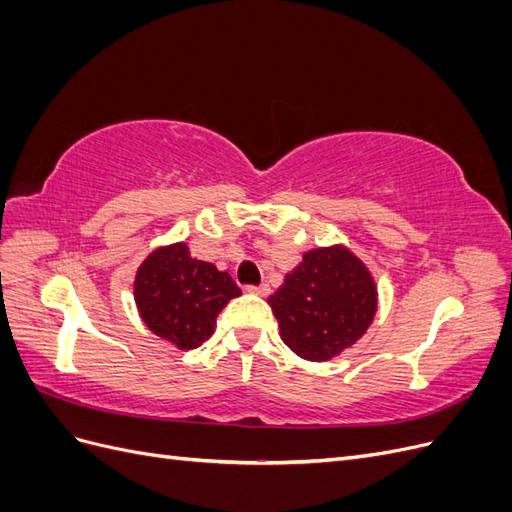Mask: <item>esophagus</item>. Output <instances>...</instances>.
Here are the masks:
<instances>
[{"mask_svg": "<svg viewBox=\"0 0 512 512\" xmlns=\"http://www.w3.org/2000/svg\"><path fill=\"white\" fill-rule=\"evenodd\" d=\"M247 292L258 294V297H267V294L271 292V288H269V284H260V286H247Z\"/></svg>", "mask_w": 512, "mask_h": 512, "instance_id": "obj_1", "label": "esophagus"}]
</instances>
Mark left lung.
<instances>
[{
  "instance_id": "left-lung-1",
  "label": "left lung",
  "mask_w": 512,
  "mask_h": 512,
  "mask_svg": "<svg viewBox=\"0 0 512 512\" xmlns=\"http://www.w3.org/2000/svg\"><path fill=\"white\" fill-rule=\"evenodd\" d=\"M284 344L305 361H331L352 348L378 312V288L346 245L316 247L269 297Z\"/></svg>"
}]
</instances>
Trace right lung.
<instances>
[{"instance_id":"1","label":"right lung","mask_w":512,"mask_h":512,"mask_svg":"<svg viewBox=\"0 0 512 512\" xmlns=\"http://www.w3.org/2000/svg\"><path fill=\"white\" fill-rule=\"evenodd\" d=\"M241 288L230 273L190 256L188 243L156 247L136 269L134 301L147 329L179 350H194Z\"/></svg>"}]
</instances>
